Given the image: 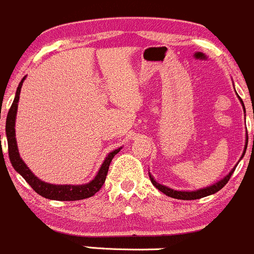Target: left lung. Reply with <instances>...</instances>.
Returning <instances> with one entry per match:
<instances>
[{
  "instance_id": "8db88e82",
  "label": "left lung",
  "mask_w": 254,
  "mask_h": 254,
  "mask_svg": "<svg viewBox=\"0 0 254 254\" xmlns=\"http://www.w3.org/2000/svg\"><path fill=\"white\" fill-rule=\"evenodd\" d=\"M235 91H236V90H235ZM237 96H238V95H237ZM238 99H240V96H238ZM240 101H241V104H242L243 110H245V105H243V101L241 99H240ZM246 140H248V135H247V137H246ZM245 153H246V148H245V150H243L242 155H241L240 160L242 159L243 155H245ZM237 164H238V163H237ZM237 164H236L235 167H233L232 169H231V172L228 173V174L226 175L225 178H222V179L218 180V182H216L215 184L210 185V187L202 188V189H199V190H174V189H172V188H168V187H165V185H162V184H159V183H158V182H155V179H154V178H153V175L150 174V173H149V179H150V182H152V184L154 185V187L157 188V189L159 190V191H162L163 194L168 195V196L173 197V199L196 200V199H201V197L209 196V195L215 194V192H217L218 190L222 189V188L225 187V185L228 183V180H230L231 175H232L233 172H235V169H236V167H237Z\"/></svg>"
}]
</instances>
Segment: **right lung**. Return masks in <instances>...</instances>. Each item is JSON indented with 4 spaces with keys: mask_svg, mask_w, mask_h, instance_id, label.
<instances>
[{
    "mask_svg": "<svg viewBox=\"0 0 254 254\" xmlns=\"http://www.w3.org/2000/svg\"><path fill=\"white\" fill-rule=\"evenodd\" d=\"M27 76H24L22 79V81L19 82L18 87H17L16 96H14L13 104H12L11 109H9L8 115H7L6 120V135H7V143H8V157L11 160L12 167L14 168L18 174H21L23 177V179L28 183L32 187V189L39 194L41 196L45 197V199L49 200H58V201H75V200H82L87 199V197H91L99 191L100 189L104 185L105 180H106L107 172H109L110 163H111L112 158L122 149V147L114 149L112 152H110L109 154L105 158L104 163L100 167L99 172L95 175L94 179L91 182L86 183V184L81 185H55V184H49V183H45L43 180L39 179L38 177L32 173V170L27 167L26 163L22 160L21 155H19L18 147H17V139H16V116H17V109H18V100H19V94H21L22 85L23 81L26 80ZM1 138V135H0ZM1 142V140H0Z\"/></svg>",
    "mask_w": 254,
    "mask_h": 254,
    "instance_id": "add662e5",
    "label": "right lung"
}]
</instances>
